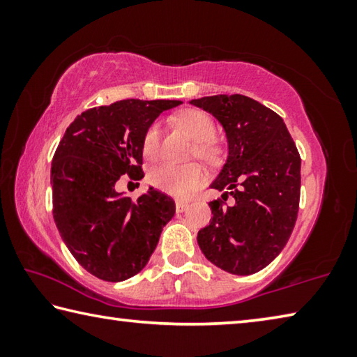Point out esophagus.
Returning <instances> with one entry per match:
<instances>
[{
    "mask_svg": "<svg viewBox=\"0 0 357 357\" xmlns=\"http://www.w3.org/2000/svg\"><path fill=\"white\" fill-rule=\"evenodd\" d=\"M189 206H190L189 202H183V200H178L176 202V211H178V213H184V211L189 209Z\"/></svg>",
    "mask_w": 357,
    "mask_h": 357,
    "instance_id": "esophagus-1",
    "label": "esophagus"
}]
</instances>
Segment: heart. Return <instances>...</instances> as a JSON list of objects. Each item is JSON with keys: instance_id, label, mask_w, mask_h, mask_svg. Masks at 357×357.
I'll return each instance as SVG.
<instances>
[{"instance_id": "1", "label": "heart", "mask_w": 357, "mask_h": 357, "mask_svg": "<svg viewBox=\"0 0 357 357\" xmlns=\"http://www.w3.org/2000/svg\"><path fill=\"white\" fill-rule=\"evenodd\" d=\"M176 123L189 134L195 144V154L208 162L211 165H217L223 157V149L214 140L215 124L213 118L202 110H185L176 116ZM160 146V124L153 123L144 130L142 148L146 159L154 160L159 154ZM149 184L165 193L174 197H189L193 190L204 184L206 174L202 165H172L162 164L149 172Z\"/></svg>"}]
</instances>
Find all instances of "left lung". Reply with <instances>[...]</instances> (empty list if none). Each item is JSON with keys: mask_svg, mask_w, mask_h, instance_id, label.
<instances>
[{"mask_svg": "<svg viewBox=\"0 0 357 357\" xmlns=\"http://www.w3.org/2000/svg\"><path fill=\"white\" fill-rule=\"evenodd\" d=\"M223 126L228 159L211 187L223 200L209 203L213 217L198 231L211 263L229 274L249 275L283 250L294 228L301 197V155L283 119L243 94L193 99ZM235 202L225 203L227 195Z\"/></svg>", "mask_w": 357, "mask_h": 357, "instance_id": "obj_1", "label": "left lung"}]
</instances>
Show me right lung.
Returning <instances> with one entry per match:
<instances>
[{
  "instance_id": "right-lung-1",
  "label": "right lung",
  "mask_w": 357,
  "mask_h": 357,
  "mask_svg": "<svg viewBox=\"0 0 357 357\" xmlns=\"http://www.w3.org/2000/svg\"><path fill=\"white\" fill-rule=\"evenodd\" d=\"M181 100L126 99L74 119L52 162L53 219L72 255L105 282L130 279L146 266L162 228L174 215L172 197L149 187L132 200L114 189L123 174L142 179L144 130Z\"/></svg>"
}]
</instances>
